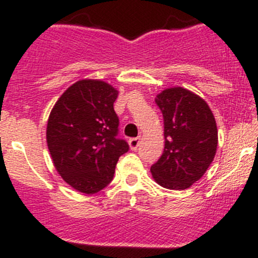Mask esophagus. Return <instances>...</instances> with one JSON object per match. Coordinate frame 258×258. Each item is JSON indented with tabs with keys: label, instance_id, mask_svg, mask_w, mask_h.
<instances>
[{
	"label": "esophagus",
	"instance_id": "esophagus-1",
	"mask_svg": "<svg viewBox=\"0 0 258 258\" xmlns=\"http://www.w3.org/2000/svg\"><path fill=\"white\" fill-rule=\"evenodd\" d=\"M140 142H141V137H135V139H130L128 144H130V147H131V150H137Z\"/></svg>",
	"mask_w": 258,
	"mask_h": 258
}]
</instances>
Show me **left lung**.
Listing matches in <instances>:
<instances>
[{
    "mask_svg": "<svg viewBox=\"0 0 258 258\" xmlns=\"http://www.w3.org/2000/svg\"><path fill=\"white\" fill-rule=\"evenodd\" d=\"M165 124V150L151 166L152 177L168 189H186L199 181L215 158L217 126L204 98L182 87L156 96Z\"/></svg>",
    "mask_w": 258,
    "mask_h": 258,
    "instance_id": "obj_1",
    "label": "left lung"
}]
</instances>
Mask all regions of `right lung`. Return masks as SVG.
Wrapping results in <instances>:
<instances>
[{
  "instance_id": "1",
  "label": "right lung",
  "mask_w": 258,
  "mask_h": 258,
  "mask_svg": "<svg viewBox=\"0 0 258 258\" xmlns=\"http://www.w3.org/2000/svg\"><path fill=\"white\" fill-rule=\"evenodd\" d=\"M117 95L118 91L103 81L81 80L62 93L49 113L46 139L54 167L82 194L105 188L119 156L130 148L117 137Z\"/></svg>"
}]
</instances>
